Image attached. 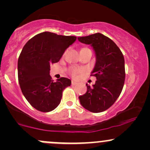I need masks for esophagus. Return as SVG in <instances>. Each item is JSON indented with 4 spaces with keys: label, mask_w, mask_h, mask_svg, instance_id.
I'll list each match as a JSON object with an SVG mask.
<instances>
[{
    "label": "esophagus",
    "mask_w": 150,
    "mask_h": 150,
    "mask_svg": "<svg viewBox=\"0 0 150 150\" xmlns=\"http://www.w3.org/2000/svg\"><path fill=\"white\" fill-rule=\"evenodd\" d=\"M71 83H72V85H76V82H74V81H72V82H71Z\"/></svg>",
    "instance_id": "1"
}]
</instances>
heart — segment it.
I'll return each mask as SVG.
<instances>
[{
	"label": "heart",
	"instance_id": "1",
	"mask_svg": "<svg viewBox=\"0 0 150 150\" xmlns=\"http://www.w3.org/2000/svg\"><path fill=\"white\" fill-rule=\"evenodd\" d=\"M85 72L83 68H77V67H72L70 68V73L73 77H76L78 75H81Z\"/></svg>",
	"mask_w": 150,
	"mask_h": 150
}]
</instances>
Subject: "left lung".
Masks as SVG:
<instances>
[{"mask_svg":"<svg viewBox=\"0 0 150 150\" xmlns=\"http://www.w3.org/2000/svg\"><path fill=\"white\" fill-rule=\"evenodd\" d=\"M78 40L92 45L97 58L91 75L97 80L92 87L86 84L87 92L79 97L80 104L91 112H102L114 104L122 92L125 77L124 57L118 46L102 34L78 37Z\"/></svg>","mask_w":150,"mask_h":150,"instance_id":"left-lung-1","label":"left lung"}]
</instances>
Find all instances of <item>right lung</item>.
Wrapping results in <instances>:
<instances>
[{"mask_svg": "<svg viewBox=\"0 0 150 150\" xmlns=\"http://www.w3.org/2000/svg\"><path fill=\"white\" fill-rule=\"evenodd\" d=\"M77 37L44 32L28 41L18 63V81L22 92L34 108L42 112L53 111L59 105L62 94L71 80L61 77L56 82L49 75L50 65L57 63Z\"/></svg>", "mask_w": 150, "mask_h": 150, "instance_id": "1", "label": "right lung"}]
</instances>
